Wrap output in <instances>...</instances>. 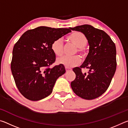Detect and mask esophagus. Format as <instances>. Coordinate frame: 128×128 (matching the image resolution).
<instances>
[{"mask_svg": "<svg viewBox=\"0 0 128 128\" xmlns=\"http://www.w3.org/2000/svg\"><path fill=\"white\" fill-rule=\"evenodd\" d=\"M66 72H69V71H71V70H72V69H71V68H66Z\"/></svg>", "mask_w": 128, "mask_h": 128, "instance_id": "esophagus-1", "label": "esophagus"}]
</instances>
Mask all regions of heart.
Wrapping results in <instances>:
<instances>
[{
    "mask_svg": "<svg viewBox=\"0 0 128 128\" xmlns=\"http://www.w3.org/2000/svg\"><path fill=\"white\" fill-rule=\"evenodd\" d=\"M69 42L77 47V52L82 57L85 58L88 55L85 46L88 43V40L85 34L80 32H74L67 37ZM51 50L55 55L62 56L64 52V44L62 39L59 38L54 41L51 44ZM81 62L79 56L73 57L63 56L57 59V63L62 64L66 68H72L78 66Z\"/></svg>",
    "mask_w": 128,
    "mask_h": 128,
    "instance_id": "heart-1",
    "label": "heart"
}]
</instances>
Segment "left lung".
<instances>
[{
  "instance_id": "1",
  "label": "left lung",
  "mask_w": 128,
  "mask_h": 128,
  "mask_svg": "<svg viewBox=\"0 0 128 128\" xmlns=\"http://www.w3.org/2000/svg\"><path fill=\"white\" fill-rule=\"evenodd\" d=\"M70 29L85 34L90 46L84 63L73 69L76 78L71 82V88L78 96L92 100L102 95L111 84L117 66L115 44L105 32L92 25ZM82 68H88V73L82 72Z\"/></svg>"
}]
</instances>
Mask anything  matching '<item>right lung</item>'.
I'll list each match as a JSON object with an SVG mask.
<instances>
[{
    "label": "right lung",
    "instance_id": "right-lung-1",
    "mask_svg": "<svg viewBox=\"0 0 128 128\" xmlns=\"http://www.w3.org/2000/svg\"><path fill=\"white\" fill-rule=\"evenodd\" d=\"M69 32L70 28L40 26L25 32L15 43L10 68L25 98L36 101L51 94L56 80L66 72L62 64L50 68L56 59L51 44Z\"/></svg>",
    "mask_w": 128,
    "mask_h": 128
}]
</instances>
